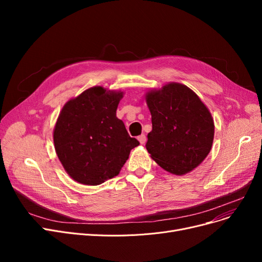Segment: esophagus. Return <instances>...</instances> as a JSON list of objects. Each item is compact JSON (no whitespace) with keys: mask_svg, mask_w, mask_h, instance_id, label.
Listing matches in <instances>:
<instances>
[{"mask_svg":"<svg viewBox=\"0 0 262 262\" xmlns=\"http://www.w3.org/2000/svg\"><path fill=\"white\" fill-rule=\"evenodd\" d=\"M138 140H139V142H140L141 144H144V143H145V141H146V137H145V135H140V136L138 137Z\"/></svg>","mask_w":262,"mask_h":262,"instance_id":"esophagus-1","label":"esophagus"}]
</instances>
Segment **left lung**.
<instances>
[{"label":"left lung","instance_id":"obj_1","mask_svg":"<svg viewBox=\"0 0 262 262\" xmlns=\"http://www.w3.org/2000/svg\"><path fill=\"white\" fill-rule=\"evenodd\" d=\"M152 130L145 147L163 170L184 175L208 156L214 136L213 118L189 87L169 82L145 93Z\"/></svg>","mask_w":262,"mask_h":262}]
</instances>
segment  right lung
<instances>
[{
	"instance_id": "add662e5",
	"label": "right lung",
	"mask_w": 262,
	"mask_h": 262,
	"mask_svg": "<svg viewBox=\"0 0 262 262\" xmlns=\"http://www.w3.org/2000/svg\"><path fill=\"white\" fill-rule=\"evenodd\" d=\"M122 98V91L95 86L63 105L53 139L58 159L73 181L96 186L110 180L139 145L117 118Z\"/></svg>"
}]
</instances>
